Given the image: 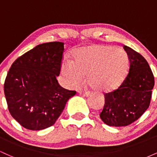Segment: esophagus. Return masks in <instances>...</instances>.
<instances>
[{
    "label": "esophagus",
    "instance_id": "1",
    "mask_svg": "<svg viewBox=\"0 0 157 157\" xmlns=\"http://www.w3.org/2000/svg\"><path fill=\"white\" fill-rule=\"evenodd\" d=\"M79 93H80V94L82 95V96H86V97H88L90 94L89 91H79Z\"/></svg>",
    "mask_w": 157,
    "mask_h": 157
}]
</instances>
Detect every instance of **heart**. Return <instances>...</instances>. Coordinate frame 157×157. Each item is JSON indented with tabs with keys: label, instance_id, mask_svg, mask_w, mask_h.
Returning a JSON list of instances; mask_svg holds the SVG:
<instances>
[{
	"label": "heart",
	"instance_id": "heart-1",
	"mask_svg": "<svg viewBox=\"0 0 157 157\" xmlns=\"http://www.w3.org/2000/svg\"><path fill=\"white\" fill-rule=\"evenodd\" d=\"M128 67V57L123 50L109 46H91L77 49L71 61L64 60L61 72L68 87H76L86 75L94 90L105 92L121 83Z\"/></svg>",
	"mask_w": 157,
	"mask_h": 157
}]
</instances>
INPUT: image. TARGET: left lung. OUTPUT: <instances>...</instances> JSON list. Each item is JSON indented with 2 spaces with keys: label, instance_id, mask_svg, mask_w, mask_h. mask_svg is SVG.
Returning a JSON list of instances; mask_svg holds the SVG:
<instances>
[{
  "label": "left lung",
  "instance_id": "8db88e82",
  "mask_svg": "<svg viewBox=\"0 0 157 157\" xmlns=\"http://www.w3.org/2000/svg\"><path fill=\"white\" fill-rule=\"evenodd\" d=\"M128 56L129 72L117 89L105 94L100 117L109 126H127L137 120L148 109L154 77L148 63L138 52L123 46Z\"/></svg>",
  "mask_w": 157,
  "mask_h": 157
}]
</instances>
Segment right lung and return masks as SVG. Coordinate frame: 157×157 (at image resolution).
Segmentation results:
<instances>
[{
  "label": "right lung",
  "mask_w": 157,
  "mask_h": 157,
  "mask_svg": "<svg viewBox=\"0 0 157 157\" xmlns=\"http://www.w3.org/2000/svg\"><path fill=\"white\" fill-rule=\"evenodd\" d=\"M64 43L37 45L13 63L4 82L9 111L29 130L39 131L55 123L76 91L63 89L60 71Z\"/></svg>",
  "instance_id": "add662e5"
}]
</instances>
